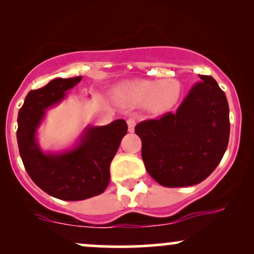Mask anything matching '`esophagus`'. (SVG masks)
<instances>
[{
    "label": "esophagus",
    "mask_w": 254,
    "mask_h": 254,
    "mask_svg": "<svg viewBox=\"0 0 254 254\" xmlns=\"http://www.w3.org/2000/svg\"><path fill=\"white\" fill-rule=\"evenodd\" d=\"M135 127H136L135 119H133V118L127 119V129H129L130 132H133V131H135Z\"/></svg>",
    "instance_id": "esophagus-1"
}]
</instances>
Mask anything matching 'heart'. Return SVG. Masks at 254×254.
I'll return each instance as SVG.
<instances>
[{"mask_svg": "<svg viewBox=\"0 0 254 254\" xmlns=\"http://www.w3.org/2000/svg\"><path fill=\"white\" fill-rule=\"evenodd\" d=\"M182 93L179 81L176 78L162 80H138L127 81L113 90V97L118 103L127 106H139L144 104L153 113H165L178 103Z\"/></svg>", "mask_w": 254, "mask_h": 254, "instance_id": "1", "label": "heart"}]
</instances>
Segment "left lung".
<instances>
[{
    "label": "left lung",
    "instance_id": "1",
    "mask_svg": "<svg viewBox=\"0 0 254 254\" xmlns=\"http://www.w3.org/2000/svg\"><path fill=\"white\" fill-rule=\"evenodd\" d=\"M176 112L137 124L145 170L160 185L184 188L203 182L217 167L229 141L226 94L200 75Z\"/></svg>",
    "mask_w": 254,
    "mask_h": 254
}]
</instances>
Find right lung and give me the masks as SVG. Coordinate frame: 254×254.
<instances>
[{
    "mask_svg": "<svg viewBox=\"0 0 254 254\" xmlns=\"http://www.w3.org/2000/svg\"><path fill=\"white\" fill-rule=\"evenodd\" d=\"M81 78H55L43 88L31 90L17 115V145L28 176L43 191L63 200L103 193L110 183L111 161L127 132L124 119L103 127L87 125L71 148L43 150L38 129L48 111L62 103Z\"/></svg>",
    "mask_w": 254,
    "mask_h": 254,
    "instance_id": "obj_1",
    "label": "right lung"
}]
</instances>
